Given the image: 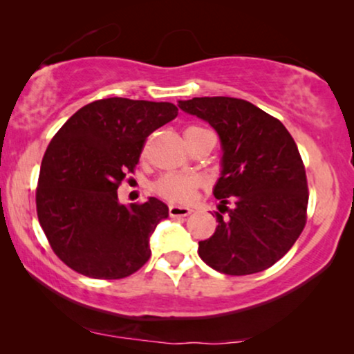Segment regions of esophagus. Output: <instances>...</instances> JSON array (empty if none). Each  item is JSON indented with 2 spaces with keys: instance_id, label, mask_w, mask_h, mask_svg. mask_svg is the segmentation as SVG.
I'll return each mask as SVG.
<instances>
[{
  "instance_id": "obj_1",
  "label": "esophagus",
  "mask_w": 354,
  "mask_h": 354,
  "mask_svg": "<svg viewBox=\"0 0 354 354\" xmlns=\"http://www.w3.org/2000/svg\"><path fill=\"white\" fill-rule=\"evenodd\" d=\"M169 214L172 217H187L192 214V209L190 207H185V206H177V205H171L169 206Z\"/></svg>"
}]
</instances>
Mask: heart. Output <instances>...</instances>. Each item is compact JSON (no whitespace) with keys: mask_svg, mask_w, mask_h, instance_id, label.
I'll use <instances>...</instances> for the list:
<instances>
[{"mask_svg":"<svg viewBox=\"0 0 354 354\" xmlns=\"http://www.w3.org/2000/svg\"><path fill=\"white\" fill-rule=\"evenodd\" d=\"M209 132V130L198 127V125H190L185 129V137L188 143L193 145V142L200 137V135ZM201 177L196 174L190 172H167L162 174L158 180L153 183V192L156 193L159 198L166 200L169 203H188L193 200L198 188L201 187Z\"/></svg>","mask_w":354,"mask_h":354,"instance_id":"heart-1","label":"heart"}]
</instances>
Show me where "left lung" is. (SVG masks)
<instances>
[{
	"label": "left lung",
	"mask_w": 354,
	"mask_h": 354,
	"mask_svg": "<svg viewBox=\"0 0 354 354\" xmlns=\"http://www.w3.org/2000/svg\"><path fill=\"white\" fill-rule=\"evenodd\" d=\"M178 108L209 122L224 151L214 196L227 217L216 212L219 225L200 241L198 254L227 275L269 269L306 225V171L293 137L279 119L245 100L205 96L178 101Z\"/></svg>",
	"instance_id": "1"
}]
</instances>
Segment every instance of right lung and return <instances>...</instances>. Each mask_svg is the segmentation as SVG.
<instances>
[{
    "label": "right lung",
    "mask_w": 354,
    "mask_h": 354,
    "mask_svg": "<svg viewBox=\"0 0 354 354\" xmlns=\"http://www.w3.org/2000/svg\"><path fill=\"white\" fill-rule=\"evenodd\" d=\"M172 103L106 98L84 106L57 130L43 156L37 214L51 250L86 277L124 279L149 259V236L169 207L158 198L120 205L145 142L176 119Z\"/></svg>",
    "instance_id": "obj_1"
}]
</instances>
